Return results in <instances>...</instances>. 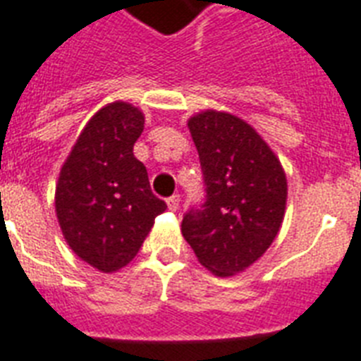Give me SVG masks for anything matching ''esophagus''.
<instances>
[{
	"label": "esophagus",
	"mask_w": 361,
	"mask_h": 361,
	"mask_svg": "<svg viewBox=\"0 0 361 361\" xmlns=\"http://www.w3.org/2000/svg\"><path fill=\"white\" fill-rule=\"evenodd\" d=\"M166 204H169L170 212H176L180 208V195H172V197L166 198Z\"/></svg>",
	"instance_id": "1"
}]
</instances>
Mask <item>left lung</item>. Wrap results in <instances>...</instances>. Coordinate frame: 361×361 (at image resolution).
I'll list each match as a JSON object with an SVG mask.
<instances>
[{
	"instance_id": "8db88e82",
	"label": "left lung",
	"mask_w": 361,
	"mask_h": 361,
	"mask_svg": "<svg viewBox=\"0 0 361 361\" xmlns=\"http://www.w3.org/2000/svg\"><path fill=\"white\" fill-rule=\"evenodd\" d=\"M204 176V202L183 214L181 234L198 262L219 277L262 257L283 223L286 178L251 125L208 110L189 120Z\"/></svg>"
}]
</instances>
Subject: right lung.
Returning a JSON list of instances; mask_svg holds the SVG:
<instances>
[{"instance_id": "1", "label": "right lung", "mask_w": 361, "mask_h": 361, "mask_svg": "<svg viewBox=\"0 0 361 361\" xmlns=\"http://www.w3.org/2000/svg\"><path fill=\"white\" fill-rule=\"evenodd\" d=\"M144 116L112 103L93 116L65 161L56 214L73 251L101 271L123 268L166 209L152 192L146 166L133 155Z\"/></svg>"}]
</instances>
